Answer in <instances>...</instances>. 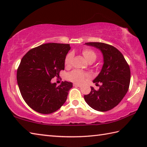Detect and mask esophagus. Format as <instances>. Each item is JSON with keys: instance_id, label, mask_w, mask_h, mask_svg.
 <instances>
[{"instance_id": "34e87169", "label": "esophagus", "mask_w": 147, "mask_h": 147, "mask_svg": "<svg viewBox=\"0 0 147 147\" xmlns=\"http://www.w3.org/2000/svg\"><path fill=\"white\" fill-rule=\"evenodd\" d=\"M73 86H74V87H82V85L78 84V83H74V84H73Z\"/></svg>"}]
</instances>
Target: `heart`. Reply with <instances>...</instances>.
Listing matches in <instances>:
<instances>
[{"label": "heart", "mask_w": 147, "mask_h": 147, "mask_svg": "<svg viewBox=\"0 0 147 147\" xmlns=\"http://www.w3.org/2000/svg\"><path fill=\"white\" fill-rule=\"evenodd\" d=\"M82 53L85 59L87 60L89 63H92L94 61H96V60L97 59V53L95 52L93 50H92V49L86 48L85 50H83ZM73 57V55L72 53H69L67 55H66L64 60V64L65 66H69L71 64ZM87 77H88V74L80 70H74L73 71H71L70 73H69L67 76L69 80L78 83H82L84 81L86 78Z\"/></svg>", "instance_id": "b5f03b06"}]
</instances>
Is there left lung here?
Listing matches in <instances>:
<instances>
[{
  "label": "left lung",
  "mask_w": 147,
  "mask_h": 147,
  "mask_svg": "<svg viewBox=\"0 0 147 147\" xmlns=\"http://www.w3.org/2000/svg\"><path fill=\"white\" fill-rule=\"evenodd\" d=\"M85 45L101 51L104 64L99 75L93 81L96 85L101 83L99 89L96 90L91 87L90 94L85 95L84 99L95 110L109 111L119 105L127 92L131 80L130 68L122 53L113 46L98 42H86Z\"/></svg>",
  "instance_id": "8db88e82"
}]
</instances>
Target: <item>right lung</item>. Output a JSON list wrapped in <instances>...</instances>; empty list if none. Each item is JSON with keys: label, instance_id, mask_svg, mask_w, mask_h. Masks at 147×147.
<instances>
[{"label": "right lung", "instance_id": "obj_1", "mask_svg": "<svg viewBox=\"0 0 147 147\" xmlns=\"http://www.w3.org/2000/svg\"><path fill=\"white\" fill-rule=\"evenodd\" d=\"M69 44L47 43L31 49L23 57L17 69V83L23 99L32 110L42 114L58 110L67 99L73 83L51 82L64 70Z\"/></svg>", "mask_w": 147, "mask_h": 147}]
</instances>
